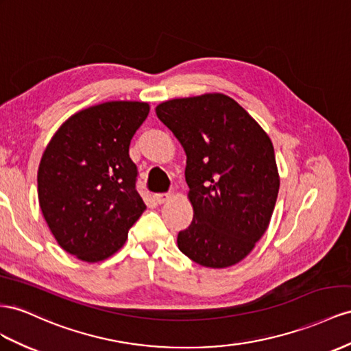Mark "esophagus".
Returning <instances> with one entry per match:
<instances>
[{
    "label": "esophagus",
    "mask_w": 351,
    "mask_h": 351,
    "mask_svg": "<svg viewBox=\"0 0 351 351\" xmlns=\"http://www.w3.org/2000/svg\"><path fill=\"white\" fill-rule=\"evenodd\" d=\"M154 199L158 204H165L171 199V193H155Z\"/></svg>",
    "instance_id": "esophagus-1"
}]
</instances>
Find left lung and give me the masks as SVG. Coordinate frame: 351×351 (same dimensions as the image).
I'll list each match as a JSON object with an SVG mask.
<instances>
[{
  "instance_id": "obj_1",
  "label": "left lung",
  "mask_w": 351,
  "mask_h": 351,
  "mask_svg": "<svg viewBox=\"0 0 351 351\" xmlns=\"http://www.w3.org/2000/svg\"><path fill=\"white\" fill-rule=\"evenodd\" d=\"M155 110L187 156L193 220L178 233V250L204 267L234 266L266 233L278 199L270 137L223 93L167 100Z\"/></svg>"
}]
</instances>
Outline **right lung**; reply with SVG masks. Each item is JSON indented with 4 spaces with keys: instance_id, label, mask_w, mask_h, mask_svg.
<instances>
[{
    "instance_id": "obj_1",
    "label": "right lung",
    "mask_w": 351,
    "mask_h": 351,
    "mask_svg": "<svg viewBox=\"0 0 351 351\" xmlns=\"http://www.w3.org/2000/svg\"><path fill=\"white\" fill-rule=\"evenodd\" d=\"M145 101L115 100L66 119L38 168V201L60 248L85 263L109 258L146 210L130 143L149 115Z\"/></svg>"
}]
</instances>
